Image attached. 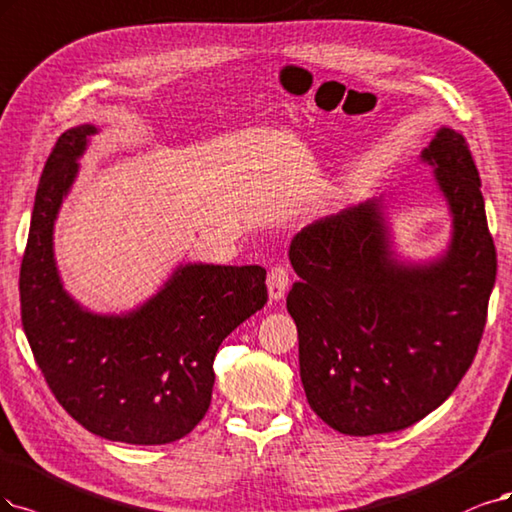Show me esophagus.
Segmentation results:
<instances>
[{"label": "esophagus", "instance_id": "obj_1", "mask_svg": "<svg viewBox=\"0 0 512 512\" xmlns=\"http://www.w3.org/2000/svg\"><path fill=\"white\" fill-rule=\"evenodd\" d=\"M287 289H289V272H287V268H282V266L272 268L270 274H268V295H270V299L272 301L282 299V297H285Z\"/></svg>", "mask_w": 512, "mask_h": 512}]
</instances>
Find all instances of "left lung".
I'll return each mask as SVG.
<instances>
[{"label": "left lung", "instance_id": "left-lung-1", "mask_svg": "<svg viewBox=\"0 0 512 512\" xmlns=\"http://www.w3.org/2000/svg\"><path fill=\"white\" fill-rule=\"evenodd\" d=\"M420 160L451 215L439 257L392 249L384 196L316 219L289 246L301 384L318 418L350 437L409 428L443 405L483 335L498 263L475 160L447 126Z\"/></svg>", "mask_w": 512, "mask_h": 512}]
</instances>
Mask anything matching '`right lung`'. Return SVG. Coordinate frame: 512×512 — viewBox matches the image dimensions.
Here are the masks:
<instances>
[{
    "mask_svg": "<svg viewBox=\"0 0 512 512\" xmlns=\"http://www.w3.org/2000/svg\"><path fill=\"white\" fill-rule=\"evenodd\" d=\"M101 128L80 124L56 141L37 187L21 263V318L56 401L97 437L164 445L192 432L211 405L223 339L266 306L261 266L179 263L135 310L97 314L63 287L54 223Z\"/></svg>",
    "mask_w": 512,
    "mask_h": 512,
    "instance_id": "obj_1",
    "label": "right lung"
}]
</instances>
